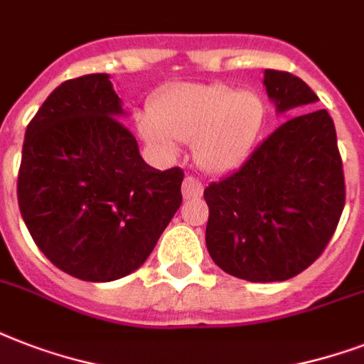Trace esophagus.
<instances>
[{
    "mask_svg": "<svg viewBox=\"0 0 364 364\" xmlns=\"http://www.w3.org/2000/svg\"><path fill=\"white\" fill-rule=\"evenodd\" d=\"M202 194V183L193 176L185 177V181H183V198H196Z\"/></svg>",
    "mask_w": 364,
    "mask_h": 364,
    "instance_id": "obj_1",
    "label": "esophagus"
}]
</instances>
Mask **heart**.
Instances as JSON below:
<instances>
[{
    "mask_svg": "<svg viewBox=\"0 0 364 364\" xmlns=\"http://www.w3.org/2000/svg\"><path fill=\"white\" fill-rule=\"evenodd\" d=\"M264 121V100L253 90L223 82L176 85L154 98L151 115L137 119V130L166 159L176 156L177 141H193L194 162L223 173L247 156Z\"/></svg>",
    "mask_w": 364,
    "mask_h": 364,
    "instance_id": "b5f03b06",
    "label": "heart"
}]
</instances>
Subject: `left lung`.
Returning a JSON list of instances; mask_svg holds the SVG:
<instances>
[{
  "mask_svg": "<svg viewBox=\"0 0 364 364\" xmlns=\"http://www.w3.org/2000/svg\"><path fill=\"white\" fill-rule=\"evenodd\" d=\"M277 113L304 111L272 132L243 164L204 191L205 245L221 270L253 283L285 282L323 253L346 204L342 159L327 109L287 71L266 70Z\"/></svg>",
  "mask_w": 364,
  "mask_h": 364,
  "instance_id": "left-lung-1",
  "label": "left lung"
}]
</instances>
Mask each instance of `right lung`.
Instances as JSON below:
<instances>
[{
  "instance_id": "add662e5",
  "label": "right lung",
  "mask_w": 364,
  "mask_h": 364,
  "mask_svg": "<svg viewBox=\"0 0 364 364\" xmlns=\"http://www.w3.org/2000/svg\"><path fill=\"white\" fill-rule=\"evenodd\" d=\"M107 73L54 88L26 128L18 208L43 255L82 282L137 270L181 205V168L154 170L122 126Z\"/></svg>"
}]
</instances>
